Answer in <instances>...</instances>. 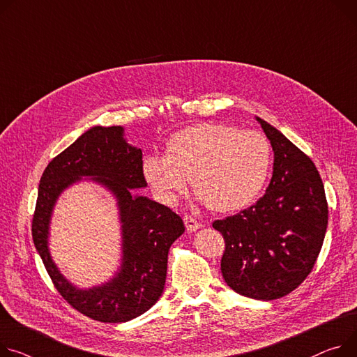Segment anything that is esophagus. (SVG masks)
<instances>
[{"mask_svg":"<svg viewBox=\"0 0 357 357\" xmlns=\"http://www.w3.org/2000/svg\"><path fill=\"white\" fill-rule=\"evenodd\" d=\"M183 220H184V225H185L187 231H196L197 229L202 227V223L197 222L195 217H191V215H188V214H185V215L183 217Z\"/></svg>","mask_w":357,"mask_h":357,"instance_id":"34e87169","label":"esophagus"}]
</instances>
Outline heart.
I'll list each match as a JSON object with an SVG mask.
<instances>
[{"instance_id": "1", "label": "heart", "mask_w": 357, "mask_h": 357, "mask_svg": "<svg viewBox=\"0 0 357 357\" xmlns=\"http://www.w3.org/2000/svg\"><path fill=\"white\" fill-rule=\"evenodd\" d=\"M271 167L266 135L234 127L202 123L173 134L166 155H149L143 173L154 193L173 204L191 188L214 211H237L252 204L264 188Z\"/></svg>"}]
</instances>
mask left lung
I'll return each instance as SVG.
<instances>
[{
	"mask_svg": "<svg viewBox=\"0 0 357 357\" xmlns=\"http://www.w3.org/2000/svg\"><path fill=\"white\" fill-rule=\"evenodd\" d=\"M274 151L266 195L252 207L213 227L225 238L222 274L238 294L274 300L309 276L327 229V200L307 154L257 117Z\"/></svg>",
	"mask_w": 357,
	"mask_h": 357,
	"instance_id": "8db88e82",
	"label": "left lung"
}]
</instances>
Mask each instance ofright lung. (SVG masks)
<instances>
[{
  "label": "right lung",
  "instance_id": "obj_1",
  "mask_svg": "<svg viewBox=\"0 0 357 357\" xmlns=\"http://www.w3.org/2000/svg\"><path fill=\"white\" fill-rule=\"evenodd\" d=\"M81 176H91L114 191L123 223V264L107 285L79 291L53 264L46 245L49 217L61 191ZM143 153L123 139V127H93L54 157L40 185L31 233L51 282L77 312L102 323L139 317L160 298L170 245L184 233L181 217L169 207L134 195L146 187Z\"/></svg>",
  "mask_w": 357,
  "mask_h": 357
}]
</instances>
